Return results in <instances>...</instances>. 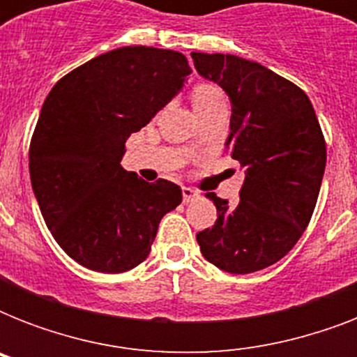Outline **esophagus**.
I'll list each match as a JSON object with an SVG mask.
<instances>
[{"label":"esophagus","instance_id":"1","mask_svg":"<svg viewBox=\"0 0 357 357\" xmlns=\"http://www.w3.org/2000/svg\"><path fill=\"white\" fill-rule=\"evenodd\" d=\"M181 195H183V202L185 204H189V202H192V200H196V198H198V192H196L195 189H190V187H183V189H181Z\"/></svg>","mask_w":357,"mask_h":357}]
</instances>
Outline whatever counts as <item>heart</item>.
<instances>
[{
	"instance_id": "obj_1",
	"label": "heart",
	"mask_w": 357,
	"mask_h": 357,
	"mask_svg": "<svg viewBox=\"0 0 357 357\" xmlns=\"http://www.w3.org/2000/svg\"><path fill=\"white\" fill-rule=\"evenodd\" d=\"M220 102H226V100H224L222 91H220L217 85H213V83H198V85L192 89V103H195V111L209 107V105H215V103H220Z\"/></svg>"
}]
</instances>
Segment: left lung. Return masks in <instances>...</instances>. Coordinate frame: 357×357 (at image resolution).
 Returning a JSON list of instances; mask_svg holds the SVG:
<instances>
[{"instance_id":"left-lung-1","label":"left lung","mask_w":357,"mask_h":357,"mask_svg":"<svg viewBox=\"0 0 357 357\" xmlns=\"http://www.w3.org/2000/svg\"><path fill=\"white\" fill-rule=\"evenodd\" d=\"M196 72L231 102L229 155L244 168L241 200L207 192L217 222L196 234L220 271L250 274L280 261L307 228L326 167V142L305 92L237 55L192 52Z\"/></svg>"}]
</instances>
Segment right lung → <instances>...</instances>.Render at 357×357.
Listing matches in <instances>:
<instances>
[{"instance_id":"add662e5","label":"right lung","mask_w":357,"mask_h":357,"mask_svg":"<svg viewBox=\"0 0 357 357\" xmlns=\"http://www.w3.org/2000/svg\"><path fill=\"white\" fill-rule=\"evenodd\" d=\"M183 53L126 46L59 79L29 146L33 192L47 229L79 265L131 271L148 257L161 218L181 204L172 181L148 183L120 161L126 140L190 74Z\"/></svg>"}]
</instances>
